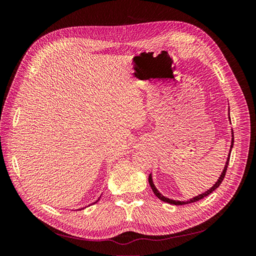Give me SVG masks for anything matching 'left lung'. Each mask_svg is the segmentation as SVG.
<instances>
[{
    "label": "left lung",
    "mask_w": 256,
    "mask_h": 256,
    "mask_svg": "<svg viewBox=\"0 0 256 256\" xmlns=\"http://www.w3.org/2000/svg\"><path fill=\"white\" fill-rule=\"evenodd\" d=\"M233 145H234V132H232V145H230V150H232V147H233ZM230 157V154H228V161H226V166H224L223 172H222V174H221L220 178L218 180V182H216L214 184V187H212L210 189L207 190L205 193H202V194H200V196H196V198H193L192 200H189V202H180V200H170V198H166V196H162L161 193L156 189V187H154V184L152 180V174H150V176H148V182H150V187H152V189L154 193V194H156V196H158L161 200H164V202H166V203H170V204H173V205H182V204H188V203H192V202H196V200H198L203 198H205V196H207L210 194L212 192H214V191L216 188H218L219 186L221 184V182H223V180H224V177H226V170H228V166Z\"/></svg>",
    "instance_id": "1"
}]
</instances>
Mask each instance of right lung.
<instances>
[{"mask_svg": "<svg viewBox=\"0 0 256 256\" xmlns=\"http://www.w3.org/2000/svg\"><path fill=\"white\" fill-rule=\"evenodd\" d=\"M96 203H97V202H96Z\"/></svg>", "mask_w": 256, "mask_h": 256, "instance_id": "add662e5", "label": "right lung"}]
</instances>
